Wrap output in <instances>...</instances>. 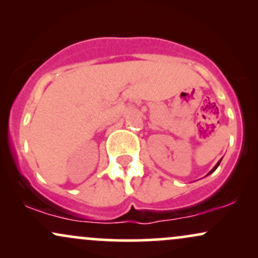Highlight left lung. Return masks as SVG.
<instances>
[{
	"label": "left lung",
	"mask_w": 258,
	"mask_h": 258,
	"mask_svg": "<svg viewBox=\"0 0 258 258\" xmlns=\"http://www.w3.org/2000/svg\"><path fill=\"white\" fill-rule=\"evenodd\" d=\"M218 165H220V164H218ZM218 165H217V166H218ZM217 166H216V167H217ZM216 167H215V168H216ZM212 171H214V170H212ZM212 171H211V172H212Z\"/></svg>",
	"instance_id": "obj_1"
}]
</instances>
